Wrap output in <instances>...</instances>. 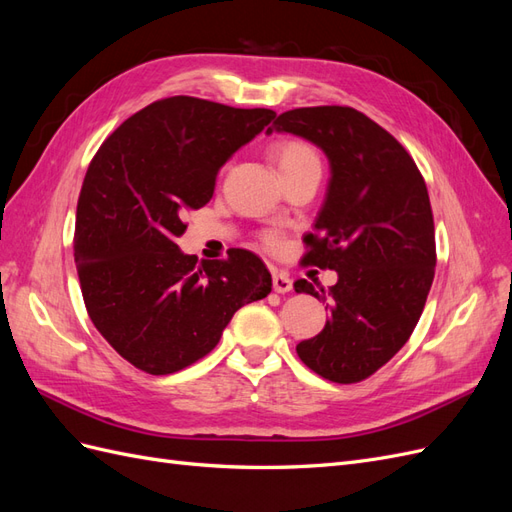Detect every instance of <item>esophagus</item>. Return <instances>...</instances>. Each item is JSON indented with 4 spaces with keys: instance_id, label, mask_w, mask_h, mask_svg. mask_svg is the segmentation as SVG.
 <instances>
[{
    "instance_id": "34e87169",
    "label": "esophagus",
    "mask_w": 512,
    "mask_h": 512,
    "mask_svg": "<svg viewBox=\"0 0 512 512\" xmlns=\"http://www.w3.org/2000/svg\"><path fill=\"white\" fill-rule=\"evenodd\" d=\"M273 290L280 292V294L292 290V280L288 277V273L273 271Z\"/></svg>"
}]
</instances>
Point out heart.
I'll return each instance as SVG.
<instances>
[{
	"instance_id": "obj_1",
	"label": "heart",
	"mask_w": 512,
	"mask_h": 512,
	"mask_svg": "<svg viewBox=\"0 0 512 512\" xmlns=\"http://www.w3.org/2000/svg\"><path fill=\"white\" fill-rule=\"evenodd\" d=\"M273 156H275L280 170L292 168V166H301V164H309V162H318L316 153L309 149L305 143H299V141H286V143L275 145ZM262 241H265V245L269 247V250H273V252L280 250V247H282V237L277 235V232H267V235L262 237Z\"/></svg>"
}]
</instances>
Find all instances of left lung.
<instances>
[{
  "label": "left lung",
  "mask_w": 512,
  "mask_h": 512,
  "mask_svg": "<svg viewBox=\"0 0 512 512\" xmlns=\"http://www.w3.org/2000/svg\"><path fill=\"white\" fill-rule=\"evenodd\" d=\"M271 132L314 143L331 166L305 262L337 271V284L318 292L294 282L331 309L297 354L331 382H361L393 359L423 314L436 269L425 179L389 132L350 106L294 108Z\"/></svg>",
  "instance_id": "obj_1"
}]
</instances>
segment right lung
Listing matches in <instances>:
<instances>
[{
	"mask_svg": "<svg viewBox=\"0 0 512 512\" xmlns=\"http://www.w3.org/2000/svg\"><path fill=\"white\" fill-rule=\"evenodd\" d=\"M275 119L269 108L173 96L106 138L76 205L74 262L85 307L123 359L175 374L218 346L239 307L271 292L265 262L183 254L185 209L205 207L220 168Z\"/></svg>",
	"mask_w": 512,
	"mask_h": 512,
	"instance_id": "1",
	"label": "right lung"
}]
</instances>
